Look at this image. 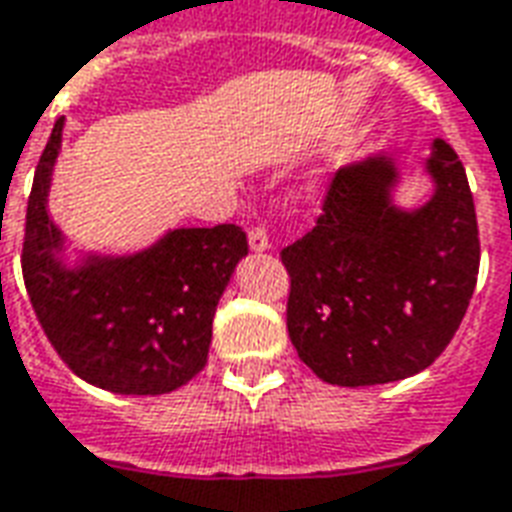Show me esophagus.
Masks as SVG:
<instances>
[{
    "label": "esophagus",
    "mask_w": 512,
    "mask_h": 512,
    "mask_svg": "<svg viewBox=\"0 0 512 512\" xmlns=\"http://www.w3.org/2000/svg\"><path fill=\"white\" fill-rule=\"evenodd\" d=\"M248 245H251L253 253H261V251H270V234L264 226H253L248 231Z\"/></svg>",
    "instance_id": "esophagus-1"
}]
</instances>
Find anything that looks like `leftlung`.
<instances>
[{"mask_svg": "<svg viewBox=\"0 0 512 512\" xmlns=\"http://www.w3.org/2000/svg\"><path fill=\"white\" fill-rule=\"evenodd\" d=\"M431 199L404 210L395 155L343 166L322 215L283 248L286 327L322 382L368 387L425 371L458 330L480 267L472 190L455 149L434 138Z\"/></svg>", "mask_w": 512, "mask_h": 512, "instance_id": "left-lung-1", "label": "left lung"}]
</instances>
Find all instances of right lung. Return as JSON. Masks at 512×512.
Returning <instances> with one entry per match:
<instances>
[{
    "instance_id": "obj_1",
    "label": "right lung",
    "mask_w": 512,
    "mask_h": 512,
    "mask_svg": "<svg viewBox=\"0 0 512 512\" xmlns=\"http://www.w3.org/2000/svg\"><path fill=\"white\" fill-rule=\"evenodd\" d=\"M62 128L65 117L40 155L26 207L21 270L37 322L84 382L119 395L171 393L207 365L218 300L248 256L245 231L174 229L144 251L84 253L70 267L65 234L48 215Z\"/></svg>"
}]
</instances>
